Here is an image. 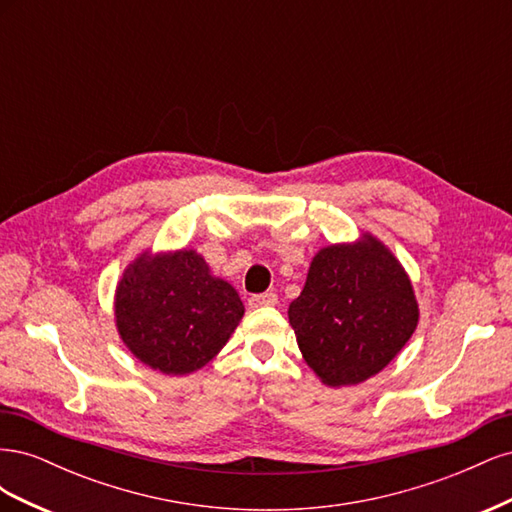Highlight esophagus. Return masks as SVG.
Returning <instances> with one entry per match:
<instances>
[{
  "label": "esophagus",
  "mask_w": 512,
  "mask_h": 512,
  "mask_svg": "<svg viewBox=\"0 0 512 512\" xmlns=\"http://www.w3.org/2000/svg\"><path fill=\"white\" fill-rule=\"evenodd\" d=\"M247 305H250L252 309H258V307H275V305H277V294H275V292L252 294V297L247 299Z\"/></svg>",
  "instance_id": "obj_1"
}]
</instances>
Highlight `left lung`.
I'll return each mask as SVG.
<instances>
[{"mask_svg":"<svg viewBox=\"0 0 512 512\" xmlns=\"http://www.w3.org/2000/svg\"><path fill=\"white\" fill-rule=\"evenodd\" d=\"M305 363L322 384L352 386L389 365L418 324L410 275L371 232L322 247L288 307Z\"/></svg>","mask_w":512,"mask_h":512,"instance_id":"1","label":"left lung"}]
</instances>
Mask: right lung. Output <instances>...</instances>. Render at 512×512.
<instances>
[{
	"mask_svg": "<svg viewBox=\"0 0 512 512\" xmlns=\"http://www.w3.org/2000/svg\"><path fill=\"white\" fill-rule=\"evenodd\" d=\"M245 314L239 292L196 250L138 254L115 288V327L143 365L185 376L218 354Z\"/></svg>",
	"mask_w": 512,
	"mask_h": 512,
	"instance_id": "right-lung-1",
	"label": "right lung"
}]
</instances>
